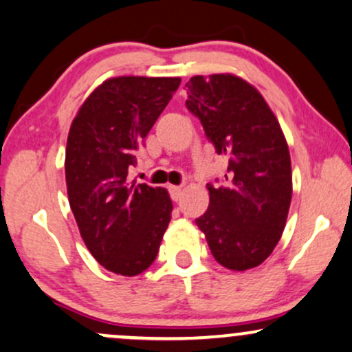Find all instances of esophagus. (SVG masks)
<instances>
[{"label": "esophagus", "instance_id": "1", "mask_svg": "<svg viewBox=\"0 0 352 352\" xmlns=\"http://www.w3.org/2000/svg\"><path fill=\"white\" fill-rule=\"evenodd\" d=\"M168 192H170L172 200L177 201L182 195V185H170V187H168Z\"/></svg>", "mask_w": 352, "mask_h": 352}]
</instances>
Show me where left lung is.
I'll list each match as a JSON object with an SVG mask.
<instances>
[{
    "instance_id": "8db88e82",
    "label": "left lung",
    "mask_w": 352,
    "mask_h": 352,
    "mask_svg": "<svg viewBox=\"0 0 352 352\" xmlns=\"http://www.w3.org/2000/svg\"><path fill=\"white\" fill-rule=\"evenodd\" d=\"M187 109L217 153L228 157L225 187L207 185L208 210L195 223L213 258L245 272L280 241L293 193L292 159L276 116L256 87L233 74L193 76Z\"/></svg>"
}]
</instances>
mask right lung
<instances>
[{
    "instance_id": "right-lung-1",
    "label": "right lung",
    "mask_w": 352,
    "mask_h": 352,
    "mask_svg": "<svg viewBox=\"0 0 352 352\" xmlns=\"http://www.w3.org/2000/svg\"><path fill=\"white\" fill-rule=\"evenodd\" d=\"M180 78L120 76L89 94L66 147L67 197L80 236L104 268L135 276L153 263L172 217L162 187L129 184V167Z\"/></svg>"
}]
</instances>
